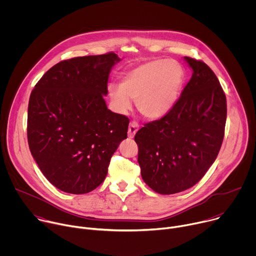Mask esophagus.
<instances>
[{"label": "esophagus", "mask_w": 256, "mask_h": 256, "mask_svg": "<svg viewBox=\"0 0 256 256\" xmlns=\"http://www.w3.org/2000/svg\"><path fill=\"white\" fill-rule=\"evenodd\" d=\"M138 122H132L130 124V126H128V136H130V138H134V134H136V132H138Z\"/></svg>", "instance_id": "esophagus-1"}]
</instances>
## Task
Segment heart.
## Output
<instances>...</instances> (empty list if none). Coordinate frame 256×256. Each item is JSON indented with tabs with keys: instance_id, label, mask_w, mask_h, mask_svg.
<instances>
[{
	"instance_id": "1",
	"label": "heart",
	"mask_w": 256,
	"mask_h": 256,
	"mask_svg": "<svg viewBox=\"0 0 256 256\" xmlns=\"http://www.w3.org/2000/svg\"><path fill=\"white\" fill-rule=\"evenodd\" d=\"M186 76L184 66L177 60H150L128 70L120 88H109V96L120 112L128 110L132 99L144 118L158 120L177 104Z\"/></svg>"
}]
</instances>
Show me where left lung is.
I'll return each mask as SVG.
<instances>
[{
    "instance_id": "left-lung-1",
    "label": "left lung",
    "mask_w": 256,
    "mask_h": 256,
    "mask_svg": "<svg viewBox=\"0 0 256 256\" xmlns=\"http://www.w3.org/2000/svg\"><path fill=\"white\" fill-rule=\"evenodd\" d=\"M186 60L194 72L175 107L134 136L142 177L161 194L196 184L214 162L225 134L227 100L220 82L202 60Z\"/></svg>"
}]
</instances>
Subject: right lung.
<instances>
[{
	"label": "right lung",
	"instance_id": "right-lung-1",
	"mask_svg": "<svg viewBox=\"0 0 256 256\" xmlns=\"http://www.w3.org/2000/svg\"><path fill=\"white\" fill-rule=\"evenodd\" d=\"M114 52L64 60L32 90L27 138L34 160L60 190L83 194L99 186L130 120L107 109L108 76Z\"/></svg>",
	"mask_w": 256,
	"mask_h": 256
}]
</instances>
